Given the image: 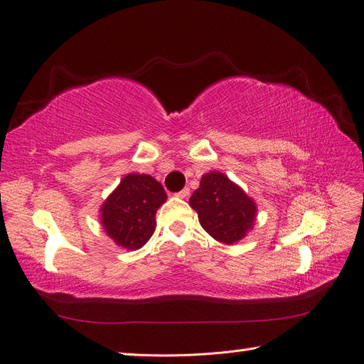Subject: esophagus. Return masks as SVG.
I'll use <instances>...</instances> for the list:
<instances>
[{
	"label": "esophagus",
	"mask_w": 364,
	"mask_h": 364,
	"mask_svg": "<svg viewBox=\"0 0 364 364\" xmlns=\"http://www.w3.org/2000/svg\"><path fill=\"white\" fill-rule=\"evenodd\" d=\"M176 196L181 197V199H185V197H188V196H190V188H183L182 191L176 193Z\"/></svg>",
	"instance_id": "obj_1"
}]
</instances>
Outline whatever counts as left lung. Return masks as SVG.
Returning a JSON list of instances; mask_svg holds the SVG:
<instances>
[{
  "mask_svg": "<svg viewBox=\"0 0 364 364\" xmlns=\"http://www.w3.org/2000/svg\"><path fill=\"white\" fill-rule=\"evenodd\" d=\"M190 206L206 232L223 245L237 243L255 225V202L220 171L203 176L190 197Z\"/></svg>",
  "mask_w": 364,
  "mask_h": 364,
  "instance_id": "8db88e82",
  "label": "left lung"
}]
</instances>
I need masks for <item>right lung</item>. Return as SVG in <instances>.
I'll return each instance as SVG.
<instances>
[{"mask_svg":"<svg viewBox=\"0 0 364 364\" xmlns=\"http://www.w3.org/2000/svg\"><path fill=\"white\" fill-rule=\"evenodd\" d=\"M165 200L167 194L155 178L130 173L100 208L103 229L118 246L136 250L155 232V215Z\"/></svg>","mask_w":364,"mask_h":364,"instance_id":"add662e5","label":"right lung"}]
</instances>
